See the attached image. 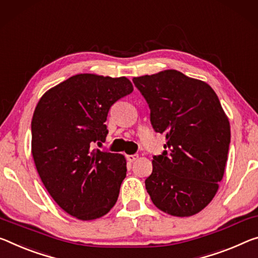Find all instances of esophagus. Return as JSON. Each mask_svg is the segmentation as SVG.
<instances>
[{
	"label": "esophagus",
	"mask_w": 258,
	"mask_h": 258,
	"mask_svg": "<svg viewBox=\"0 0 258 258\" xmlns=\"http://www.w3.org/2000/svg\"><path fill=\"white\" fill-rule=\"evenodd\" d=\"M126 158H127V161H128V162H131V163H133L134 161H137V159L139 158V155H138V154H133V155H127V156H126Z\"/></svg>",
	"instance_id": "esophagus-1"
}]
</instances>
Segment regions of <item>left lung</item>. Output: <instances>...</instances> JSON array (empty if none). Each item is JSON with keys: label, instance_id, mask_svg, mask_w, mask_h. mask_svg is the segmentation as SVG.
Wrapping results in <instances>:
<instances>
[{"label": "left lung", "instance_id": "1", "mask_svg": "<svg viewBox=\"0 0 258 258\" xmlns=\"http://www.w3.org/2000/svg\"><path fill=\"white\" fill-rule=\"evenodd\" d=\"M150 109V122L166 134L153 157L146 189L158 209L188 217L211 202L222 181L231 142L230 122L209 85L177 70L133 78Z\"/></svg>", "mask_w": 258, "mask_h": 258}]
</instances>
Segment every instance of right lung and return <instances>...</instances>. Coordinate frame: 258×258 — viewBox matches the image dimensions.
I'll return each instance as SVG.
<instances>
[{
    "label": "right lung",
    "instance_id": "1",
    "mask_svg": "<svg viewBox=\"0 0 258 258\" xmlns=\"http://www.w3.org/2000/svg\"><path fill=\"white\" fill-rule=\"evenodd\" d=\"M133 92L125 77L77 75L41 97L32 118V155L41 180L69 215L108 214L126 177L120 154L94 149L105 141L111 105Z\"/></svg>",
    "mask_w": 258,
    "mask_h": 258
}]
</instances>
